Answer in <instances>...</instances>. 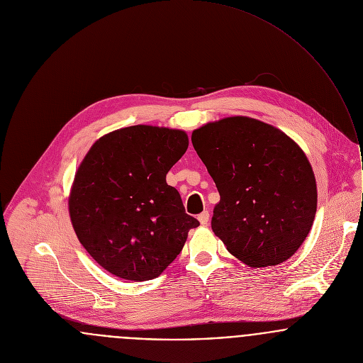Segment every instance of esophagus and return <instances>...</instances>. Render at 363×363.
<instances>
[{"instance_id":"34e87169","label":"esophagus","mask_w":363,"mask_h":363,"mask_svg":"<svg viewBox=\"0 0 363 363\" xmlns=\"http://www.w3.org/2000/svg\"><path fill=\"white\" fill-rule=\"evenodd\" d=\"M208 220H210V213L208 211H203L200 216H199V221L201 225H207L208 224Z\"/></svg>"}]
</instances>
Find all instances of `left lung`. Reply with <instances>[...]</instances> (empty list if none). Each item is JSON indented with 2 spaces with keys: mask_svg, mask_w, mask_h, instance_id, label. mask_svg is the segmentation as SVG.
<instances>
[{
  "mask_svg": "<svg viewBox=\"0 0 363 363\" xmlns=\"http://www.w3.org/2000/svg\"><path fill=\"white\" fill-rule=\"evenodd\" d=\"M191 142L218 189L211 228L228 252L253 267L287 260L317 211L315 177L298 145L247 117L210 122Z\"/></svg>",
  "mask_w": 363,
  "mask_h": 363,
  "instance_id": "1",
  "label": "left lung"
}]
</instances>
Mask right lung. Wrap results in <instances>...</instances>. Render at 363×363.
I'll return each instance as SVG.
<instances>
[{
  "mask_svg": "<svg viewBox=\"0 0 363 363\" xmlns=\"http://www.w3.org/2000/svg\"><path fill=\"white\" fill-rule=\"evenodd\" d=\"M187 146L183 130L135 125L100 138L86 155L69 213L79 241L110 273L132 281L157 277L200 225L166 183Z\"/></svg>",
  "mask_w": 363,
  "mask_h": 363,
  "instance_id": "right-lung-1",
  "label": "right lung"
}]
</instances>
